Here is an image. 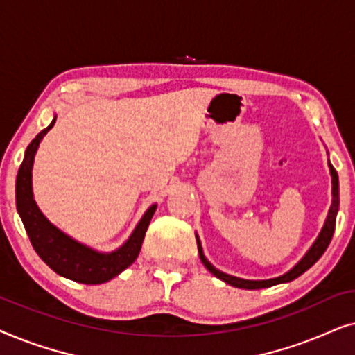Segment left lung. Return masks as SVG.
<instances>
[{
  "label": "left lung",
  "instance_id": "1",
  "mask_svg": "<svg viewBox=\"0 0 355 355\" xmlns=\"http://www.w3.org/2000/svg\"><path fill=\"white\" fill-rule=\"evenodd\" d=\"M328 166H329V173H331L333 200H331V207H329L327 221H324V225L322 227V231H320L317 241H315L313 244H312V247H310V249L307 250V254H305L302 259H300L299 263L294 265L293 268L288 271V273L281 275V276H278V278L259 279V281L242 279V278H237V276H231V275L223 273V271L216 270L215 266H213L210 261L205 259V255H203V250H202V244H200V241H198V236L196 234L197 245H198V255H200V260H202V263L205 265V268L210 271L211 275H215L216 278H220L221 281H225V283H227V284L234 286V288H241V289H263V288H271V286H275V284L289 283V281L299 278V276L302 275V273H305V271H307L310 266L317 263L320 257H322L324 254V250L328 249L329 242H331V237H333V232H334V226H336V215H338V210H339V179H338V173H336V169L333 168L331 163H328Z\"/></svg>",
  "mask_w": 355,
  "mask_h": 355
}]
</instances>
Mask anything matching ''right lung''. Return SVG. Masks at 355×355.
<instances>
[{"mask_svg": "<svg viewBox=\"0 0 355 355\" xmlns=\"http://www.w3.org/2000/svg\"><path fill=\"white\" fill-rule=\"evenodd\" d=\"M55 123L56 118H53L51 124L46 129H43L28 144L26 155H24L16 179L17 213L21 216L24 226H26L33 249L55 273L76 281V283H106V281L113 279L121 271L132 265L139 257L145 232H147L150 220H152L153 213L157 210V203L145 211L142 220L135 226L129 239L119 249L108 252V254H101V252H96L90 247L80 244V242L64 234L61 230H58L55 225H51L46 220V216L40 211V208L37 207L35 200H33L32 168L38 145H40L42 139L45 137Z\"/></svg>", "mask_w": 355, "mask_h": 355, "instance_id": "add662e5", "label": "right lung"}]
</instances>
